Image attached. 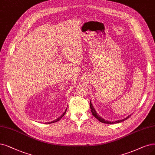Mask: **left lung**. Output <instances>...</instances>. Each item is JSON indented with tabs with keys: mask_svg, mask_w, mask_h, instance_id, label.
<instances>
[{
	"mask_svg": "<svg viewBox=\"0 0 155 155\" xmlns=\"http://www.w3.org/2000/svg\"><path fill=\"white\" fill-rule=\"evenodd\" d=\"M90 109H91V113H92L93 116H95L99 121H101V122H102V123H106V124H114V123H118L122 122V121H125V120H127V119L128 118V117L131 116V115H129L128 116H127V117H125V118L123 119V120H117V121H107V120H106L105 119L102 118V117H101L100 116H99V115L97 114V111L95 110L94 107L93 106V105H92V104H91V101H90Z\"/></svg>",
	"mask_w": 155,
	"mask_h": 155,
	"instance_id": "left-lung-1",
	"label": "left lung"
}]
</instances>
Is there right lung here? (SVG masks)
I'll return each mask as SVG.
<instances>
[{
	"instance_id": "add662e5",
	"label": "right lung",
	"mask_w": 155,
	"mask_h": 155,
	"mask_svg": "<svg viewBox=\"0 0 155 155\" xmlns=\"http://www.w3.org/2000/svg\"><path fill=\"white\" fill-rule=\"evenodd\" d=\"M67 108H66V109H65V110L64 111V113L61 114L60 117H58L57 119H56V120H53V121H50V122H46V123H48V124H50V123H55V122H57V121H58L59 120H61V117H62L64 116V114H65V113H66V110H67Z\"/></svg>"
}]
</instances>
